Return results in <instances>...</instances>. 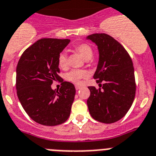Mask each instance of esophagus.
<instances>
[{"label":"esophagus","instance_id":"34e87169","mask_svg":"<svg viewBox=\"0 0 156 156\" xmlns=\"http://www.w3.org/2000/svg\"><path fill=\"white\" fill-rule=\"evenodd\" d=\"M80 86H78V85H76V90H80Z\"/></svg>","mask_w":156,"mask_h":156}]
</instances>
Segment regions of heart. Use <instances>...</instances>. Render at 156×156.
<instances>
[{
    "instance_id": "b5f03b06",
    "label": "heart",
    "mask_w": 156,
    "mask_h": 156,
    "mask_svg": "<svg viewBox=\"0 0 156 156\" xmlns=\"http://www.w3.org/2000/svg\"><path fill=\"white\" fill-rule=\"evenodd\" d=\"M75 50H76L83 59L86 61L91 59L93 56L92 48L88 44L80 43L76 46ZM58 64L61 69H65L67 67V56L65 53H61L58 56ZM87 76V73L84 70H72L65 75V79L73 83H80L82 79H84Z\"/></svg>"
}]
</instances>
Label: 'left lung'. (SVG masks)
<instances>
[{
  "instance_id": "left-lung-1",
  "label": "left lung",
  "mask_w": 156,
  "mask_h": 156,
  "mask_svg": "<svg viewBox=\"0 0 156 156\" xmlns=\"http://www.w3.org/2000/svg\"><path fill=\"white\" fill-rule=\"evenodd\" d=\"M86 38L98 46V62L93 77L102 86L88 87L89 113L98 122L114 123L127 114L135 98L133 62L126 49L108 34H93Z\"/></svg>"
}]
</instances>
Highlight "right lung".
Masks as SVG:
<instances>
[{
	"label": "right lung",
	"instance_id": "1",
	"mask_svg": "<svg viewBox=\"0 0 156 156\" xmlns=\"http://www.w3.org/2000/svg\"><path fill=\"white\" fill-rule=\"evenodd\" d=\"M70 39L42 38L23 53L16 67L19 100L33 121L54 126L67 121L71 112L76 88L59 76V54ZM54 81H61L59 91L53 90Z\"/></svg>",
	"mask_w": 156,
	"mask_h": 156
}]
</instances>
